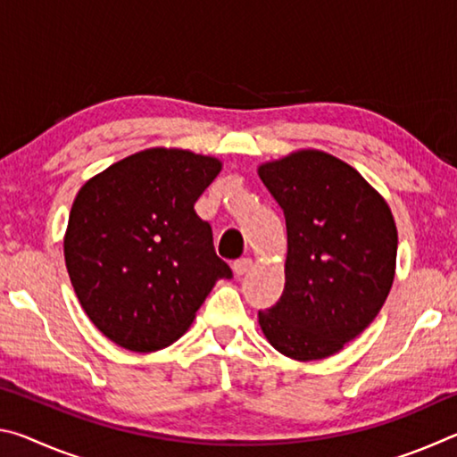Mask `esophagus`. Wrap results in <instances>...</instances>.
<instances>
[{"label": "esophagus", "mask_w": 457, "mask_h": 457, "mask_svg": "<svg viewBox=\"0 0 457 457\" xmlns=\"http://www.w3.org/2000/svg\"><path fill=\"white\" fill-rule=\"evenodd\" d=\"M250 268H252V258H239L234 262V272L237 276H244Z\"/></svg>", "instance_id": "34e87169"}]
</instances>
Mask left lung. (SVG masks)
Here are the masks:
<instances>
[{"label":"left lung","mask_w":457,"mask_h":457,"mask_svg":"<svg viewBox=\"0 0 457 457\" xmlns=\"http://www.w3.org/2000/svg\"><path fill=\"white\" fill-rule=\"evenodd\" d=\"M258 173L288 231L284 292L258 312L260 327L286 357H330L373 322L391 290V210L351 165L322 151H298Z\"/></svg>","instance_id":"8db88e82"}]
</instances>
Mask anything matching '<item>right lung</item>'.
<instances>
[{"mask_svg":"<svg viewBox=\"0 0 457 457\" xmlns=\"http://www.w3.org/2000/svg\"><path fill=\"white\" fill-rule=\"evenodd\" d=\"M221 163L181 149H146L82 185L64 258L84 312L122 349L175 343L231 268L193 210Z\"/></svg>","mask_w":457,"mask_h":457,"instance_id":"obj_1","label":"right lung"}]
</instances>
